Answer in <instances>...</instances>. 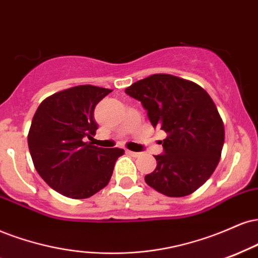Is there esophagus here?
Returning a JSON list of instances; mask_svg holds the SVG:
<instances>
[{"instance_id": "1", "label": "esophagus", "mask_w": 258, "mask_h": 258, "mask_svg": "<svg viewBox=\"0 0 258 258\" xmlns=\"http://www.w3.org/2000/svg\"><path fill=\"white\" fill-rule=\"evenodd\" d=\"M127 154L131 155V156H133V157H138L139 155H141L139 153H135V151H131V150H127Z\"/></svg>"}]
</instances>
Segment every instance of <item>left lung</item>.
I'll return each instance as SVG.
<instances>
[{
    "label": "left lung",
    "instance_id": "8db88e82",
    "mask_svg": "<svg viewBox=\"0 0 258 258\" xmlns=\"http://www.w3.org/2000/svg\"><path fill=\"white\" fill-rule=\"evenodd\" d=\"M127 95L142 102L151 125L167 133L163 154L145 182L168 197L200 188L218 166L225 126L215 103L196 83L172 74H153L133 83Z\"/></svg>",
    "mask_w": 258,
    "mask_h": 258
}]
</instances>
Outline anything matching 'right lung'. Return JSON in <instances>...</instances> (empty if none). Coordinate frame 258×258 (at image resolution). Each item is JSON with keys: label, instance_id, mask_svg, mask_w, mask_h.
<instances>
[{"label": "right lung", "instance_id": "add662e5", "mask_svg": "<svg viewBox=\"0 0 258 258\" xmlns=\"http://www.w3.org/2000/svg\"><path fill=\"white\" fill-rule=\"evenodd\" d=\"M111 90L79 85L46 97L37 108L27 136L38 174L52 190L73 200L94 196L113 174L119 148L85 142L95 136L96 104Z\"/></svg>", "mask_w": 258, "mask_h": 258}]
</instances>
